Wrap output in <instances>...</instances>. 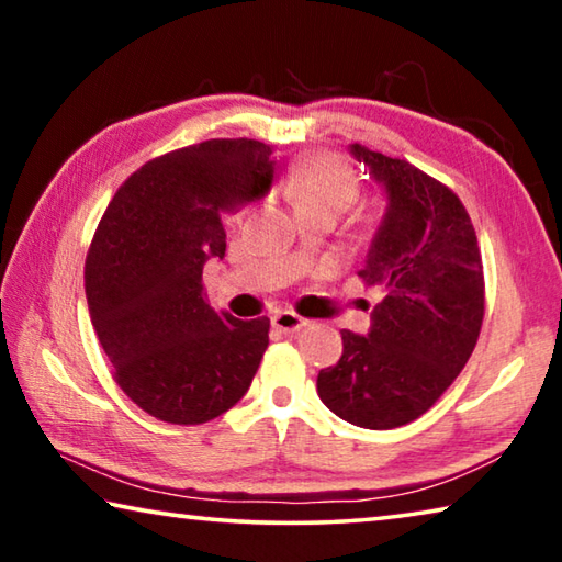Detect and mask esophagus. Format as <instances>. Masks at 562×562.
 <instances>
[{
    "mask_svg": "<svg viewBox=\"0 0 562 562\" xmlns=\"http://www.w3.org/2000/svg\"><path fill=\"white\" fill-rule=\"evenodd\" d=\"M272 325L278 327L280 331H284V335H294V331H300L302 327H307V319L300 317L297 312H292V310H282V312H278V315L272 317Z\"/></svg>",
    "mask_w": 562,
    "mask_h": 562,
    "instance_id": "obj_1",
    "label": "esophagus"
}]
</instances>
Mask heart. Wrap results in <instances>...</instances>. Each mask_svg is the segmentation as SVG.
Listing matches in <instances>:
<instances>
[{
	"mask_svg": "<svg viewBox=\"0 0 562 562\" xmlns=\"http://www.w3.org/2000/svg\"><path fill=\"white\" fill-rule=\"evenodd\" d=\"M357 176L347 164L331 156H317L284 180V195L294 211L307 207H327L345 213L357 198Z\"/></svg>",
	"mask_w": 562,
	"mask_h": 562,
	"instance_id": "heart-1",
	"label": "heart"
}]
</instances>
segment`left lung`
<instances>
[{"mask_svg":"<svg viewBox=\"0 0 562 562\" xmlns=\"http://www.w3.org/2000/svg\"><path fill=\"white\" fill-rule=\"evenodd\" d=\"M349 154L384 188L386 211L359 278L382 288L367 335L341 331L322 369L329 412L361 429H396L436 404L469 361L483 322L479 237L453 190L359 144Z\"/></svg>","mask_w":562,"mask_h":562,"instance_id":"left-lung-1","label":"left lung"}]
</instances>
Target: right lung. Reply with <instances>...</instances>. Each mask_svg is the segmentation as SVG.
I'll use <instances>...</instances> for the list:
<instances>
[{
    "mask_svg": "<svg viewBox=\"0 0 562 562\" xmlns=\"http://www.w3.org/2000/svg\"><path fill=\"white\" fill-rule=\"evenodd\" d=\"M272 178L260 140H203L140 166L101 217L83 272L91 325L119 386L160 422H211L252 384L270 319L215 312L203 268L225 255L221 215Z\"/></svg>",
    "mask_w": 562,
    "mask_h": 562,
    "instance_id": "1",
    "label": "right lung"
}]
</instances>
